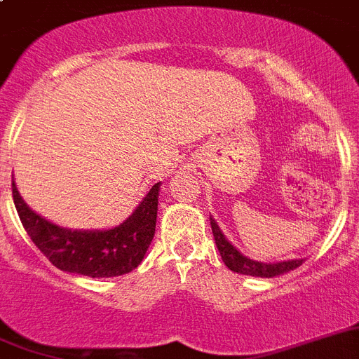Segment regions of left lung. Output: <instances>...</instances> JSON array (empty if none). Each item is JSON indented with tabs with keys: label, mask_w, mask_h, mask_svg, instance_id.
<instances>
[{
	"label": "left lung",
	"mask_w": 359,
	"mask_h": 359,
	"mask_svg": "<svg viewBox=\"0 0 359 359\" xmlns=\"http://www.w3.org/2000/svg\"><path fill=\"white\" fill-rule=\"evenodd\" d=\"M211 219V229L212 236H215V243L219 250V256L224 259L225 266L232 272L243 273V276H252V277H277L283 276V273H288L292 270H295L297 266L304 263V259H288V261H279V263H261V261H254L250 257H247L245 254H241L231 241L225 238V234L222 232V229L218 227L216 219L212 216H209Z\"/></svg>",
	"instance_id": "obj_1"
}]
</instances>
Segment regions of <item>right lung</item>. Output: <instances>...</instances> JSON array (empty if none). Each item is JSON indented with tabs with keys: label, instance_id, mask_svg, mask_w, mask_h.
Instances as JSON below:
<instances>
[{
	"label": "right lung",
	"instance_id": "add662e5",
	"mask_svg": "<svg viewBox=\"0 0 359 359\" xmlns=\"http://www.w3.org/2000/svg\"><path fill=\"white\" fill-rule=\"evenodd\" d=\"M161 182L154 184L127 219L111 229H67L32 211L12 177V195L21 224L35 247L62 272L116 277L137 268L150 247L157 224Z\"/></svg>",
	"mask_w": 359,
	"mask_h": 359
}]
</instances>
